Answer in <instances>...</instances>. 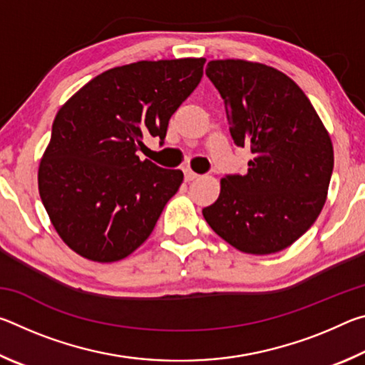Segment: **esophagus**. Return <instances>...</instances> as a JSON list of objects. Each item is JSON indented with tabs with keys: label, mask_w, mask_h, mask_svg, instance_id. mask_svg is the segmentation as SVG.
Wrapping results in <instances>:
<instances>
[{
	"label": "esophagus",
	"mask_w": 365,
	"mask_h": 365,
	"mask_svg": "<svg viewBox=\"0 0 365 365\" xmlns=\"http://www.w3.org/2000/svg\"><path fill=\"white\" fill-rule=\"evenodd\" d=\"M200 177L196 174V172H193V170H190V169H185V180L187 182H191V180H196V178Z\"/></svg>",
	"instance_id": "1"
}]
</instances>
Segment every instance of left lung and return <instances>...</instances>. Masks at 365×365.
<instances>
[{
    "instance_id": "obj_1",
    "label": "left lung",
    "mask_w": 365,
    "mask_h": 365,
    "mask_svg": "<svg viewBox=\"0 0 365 365\" xmlns=\"http://www.w3.org/2000/svg\"><path fill=\"white\" fill-rule=\"evenodd\" d=\"M224 100L237 146L255 159L245 175H225L209 227L248 255L292 246L319 217L333 172L330 135L298 85L285 73L243 59L207 63Z\"/></svg>"
}]
</instances>
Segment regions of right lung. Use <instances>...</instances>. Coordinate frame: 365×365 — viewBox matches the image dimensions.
Here are the masks:
<instances>
[{
  "label": "right lung",
  "mask_w": 365,
  "mask_h": 365,
  "mask_svg": "<svg viewBox=\"0 0 365 365\" xmlns=\"http://www.w3.org/2000/svg\"><path fill=\"white\" fill-rule=\"evenodd\" d=\"M205 58L138 61L83 85L53 122L38 191L53 227L82 257L114 262L146 242L183 172L140 160L145 135L165 138L201 82Z\"/></svg>",
  "instance_id": "right-lung-1"
}]
</instances>
